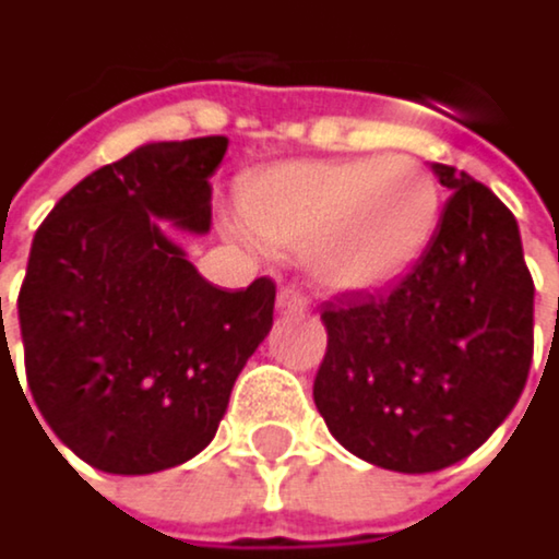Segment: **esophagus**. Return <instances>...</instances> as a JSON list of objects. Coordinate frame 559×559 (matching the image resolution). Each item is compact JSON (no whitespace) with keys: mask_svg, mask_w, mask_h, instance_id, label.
<instances>
[{"mask_svg":"<svg viewBox=\"0 0 559 559\" xmlns=\"http://www.w3.org/2000/svg\"><path fill=\"white\" fill-rule=\"evenodd\" d=\"M305 308H308V295H305L301 288H295V285H285L282 292H277V311L292 314V311H305Z\"/></svg>","mask_w":559,"mask_h":559,"instance_id":"1","label":"esophagus"}]
</instances>
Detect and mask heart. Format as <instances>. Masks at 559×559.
Here are the masks:
<instances>
[{"mask_svg": "<svg viewBox=\"0 0 559 559\" xmlns=\"http://www.w3.org/2000/svg\"><path fill=\"white\" fill-rule=\"evenodd\" d=\"M238 209L254 238L301 251L318 285L377 292L426 254L442 189L416 156L298 159L248 173Z\"/></svg>", "mask_w": 559, "mask_h": 559, "instance_id": "obj_1", "label": "heart"}]
</instances>
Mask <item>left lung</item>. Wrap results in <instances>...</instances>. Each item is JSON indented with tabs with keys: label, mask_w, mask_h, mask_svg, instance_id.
<instances>
[{
	"label": "left lung",
	"mask_w": 559,
	"mask_h": 559,
	"mask_svg": "<svg viewBox=\"0 0 559 559\" xmlns=\"http://www.w3.org/2000/svg\"><path fill=\"white\" fill-rule=\"evenodd\" d=\"M449 189L426 254L383 295L321 314L314 403L357 459L426 475L468 459L518 406L534 357V282L511 209L432 163Z\"/></svg>",
	"instance_id": "obj_1"
}]
</instances>
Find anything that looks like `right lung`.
I'll return each mask as SVG.
<instances>
[{
	"label": "right lung",
	"instance_id": "add662e5",
	"mask_svg": "<svg viewBox=\"0 0 559 559\" xmlns=\"http://www.w3.org/2000/svg\"><path fill=\"white\" fill-rule=\"evenodd\" d=\"M225 150V136L136 146L64 192L35 231L19 292L28 390L48 429L100 472L153 475L199 455L271 331V277L222 292L156 222L209 231Z\"/></svg>",
	"mask_w": 559,
	"mask_h": 559
}]
</instances>
